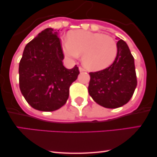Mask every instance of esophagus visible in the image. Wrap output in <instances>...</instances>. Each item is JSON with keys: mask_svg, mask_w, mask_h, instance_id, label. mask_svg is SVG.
Here are the masks:
<instances>
[{"mask_svg": "<svg viewBox=\"0 0 157 157\" xmlns=\"http://www.w3.org/2000/svg\"><path fill=\"white\" fill-rule=\"evenodd\" d=\"M79 70H80V72H82V71H85V69H84L83 68H82V67H79Z\"/></svg>", "mask_w": 157, "mask_h": 157, "instance_id": "obj_1", "label": "esophagus"}]
</instances>
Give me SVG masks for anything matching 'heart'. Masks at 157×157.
<instances>
[{
    "mask_svg": "<svg viewBox=\"0 0 157 157\" xmlns=\"http://www.w3.org/2000/svg\"><path fill=\"white\" fill-rule=\"evenodd\" d=\"M62 51L68 60L82 55V63L89 71H100L109 67L117 53L112 37L101 33L82 30L70 32L68 40L62 41Z\"/></svg>",
    "mask_w": 157,
    "mask_h": 157,
    "instance_id": "heart-1",
    "label": "heart"
}]
</instances>
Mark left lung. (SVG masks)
Returning <instances> with one entry per match:
<instances>
[{
	"label": "left lung",
	"instance_id": "1",
	"mask_svg": "<svg viewBox=\"0 0 157 157\" xmlns=\"http://www.w3.org/2000/svg\"><path fill=\"white\" fill-rule=\"evenodd\" d=\"M117 53L111 66L90 72L89 93L99 105L116 109L127 103L137 85L134 59L126 43L120 40Z\"/></svg>",
	"mask_w": 157,
	"mask_h": 157
}]
</instances>
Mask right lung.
<instances>
[{"mask_svg":"<svg viewBox=\"0 0 157 157\" xmlns=\"http://www.w3.org/2000/svg\"><path fill=\"white\" fill-rule=\"evenodd\" d=\"M60 40L48 28L27 44L19 63V86L33 109L53 111L65 105L69 88L80 74L77 66L65 68Z\"/></svg>","mask_w":157,"mask_h":157,"instance_id":"1","label":"right lung"}]
</instances>
